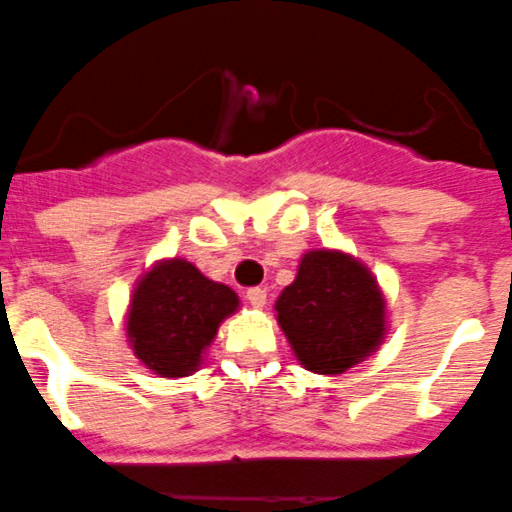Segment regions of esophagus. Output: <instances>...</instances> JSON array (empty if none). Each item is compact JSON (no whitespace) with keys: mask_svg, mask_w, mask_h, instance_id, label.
Here are the masks:
<instances>
[{"mask_svg":"<svg viewBox=\"0 0 512 512\" xmlns=\"http://www.w3.org/2000/svg\"><path fill=\"white\" fill-rule=\"evenodd\" d=\"M246 299H248V304H251V307L261 309V307H264V304H266V289H261V287L248 289Z\"/></svg>","mask_w":512,"mask_h":512,"instance_id":"obj_1","label":"esophagus"}]
</instances>
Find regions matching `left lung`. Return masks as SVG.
<instances>
[{"instance_id": "1", "label": "left lung", "mask_w": 512, "mask_h": 512, "mask_svg": "<svg viewBox=\"0 0 512 512\" xmlns=\"http://www.w3.org/2000/svg\"><path fill=\"white\" fill-rule=\"evenodd\" d=\"M276 320L299 363L337 375L375 353L386 335V299L375 276L342 251H309L276 299Z\"/></svg>"}]
</instances>
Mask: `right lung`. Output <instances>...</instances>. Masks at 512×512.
<instances>
[{
	"instance_id": "add662e5",
	"label": "right lung",
	"mask_w": 512,
	"mask_h": 512,
	"mask_svg": "<svg viewBox=\"0 0 512 512\" xmlns=\"http://www.w3.org/2000/svg\"><path fill=\"white\" fill-rule=\"evenodd\" d=\"M236 309V292L210 281L190 261H159L134 289L126 337L149 370L182 378L198 370L220 322Z\"/></svg>"
}]
</instances>
